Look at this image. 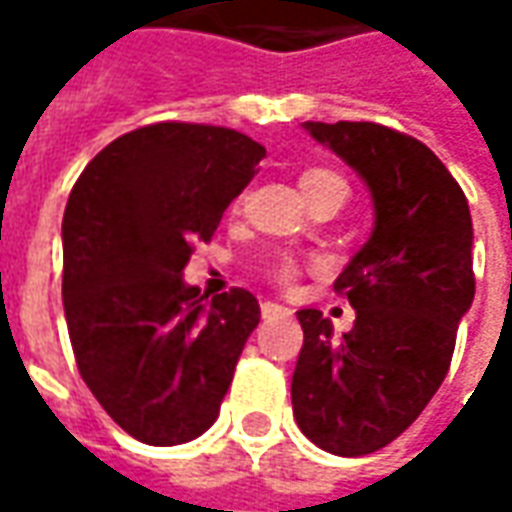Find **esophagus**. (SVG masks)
<instances>
[{
    "mask_svg": "<svg viewBox=\"0 0 512 512\" xmlns=\"http://www.w3.org/2000/svg\"><path fill=\"white\" fill-rule=\"evenodd\" d=\"M262 316H265V319H276V316H290V307L276 305V302H265V305H262Z\"/></svg>",
    "mask_w": 512,
    "mask_h": 512,
    "instance_id": "esophagus-1",
    "label": "esophagus"
}]
</instances>
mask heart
Wrapping results in <instances>:
<instances>
[{
	"label": "heart",
	"instance_id": "1",
	"mask_svg": "<svg viewBox=\"0 0 512 512\" xmlns=\"http://www.w3.org/2000/svg\"><path fill=\"white\" fill-rule=\"evenodd\" d=\"M333 182H342L336 173H330V170H307V173H302V190L305 193H310V190H316V187H325V185H333ZM276 273H279V279L282 282H287V279H293V265L290 262H279V267H276Z\"/></svg>",
	"mask_w": 512,
	"mask_h": 512
}]
</instances>
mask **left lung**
Wrapping results in <instances>:
<instances>
[{
	"mask_svg": "<svg viewBox=\"0 0 512 512\" xmlns=\"http://www.w3.org/2000/svg\"><path fill=\"white\" fill-rule=\"evenodd\" d=\"M302 128L359 173L373 230L333 285L356 310L353 330L336 336L322 310L296 313L293 416L327 453L364 456L402 436L447 376L476 293L473 222L459 182L419 139L376 122Z\"/></svg>",
	"mask_w": 512,
	"mask_h": 512,
	"instance_id": "8db88e82",
	"label": "left lung"
}]
</instances>
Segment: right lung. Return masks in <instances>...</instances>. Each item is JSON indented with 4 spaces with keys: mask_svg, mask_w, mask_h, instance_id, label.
<instances>
[{
    "mask_svg": "<svg viewBox=\"0 0 512 512\" xmlns=\"http://www.w3.org/2000/svg\"><path fill=\"white\" fill-rule=\"evenodd\" d=\"M262 156L239 130L159 122L110 142L70 190L62 302L73 356L96 402L139 442L202 436L259 325L253 293L207 299L182 270Z\"/></svg>",
    "mask_w": 512,
    "mask_h": 512,
    "instance_id": "right-lung-1",
    "label": "right lung"
}]
</instances>
